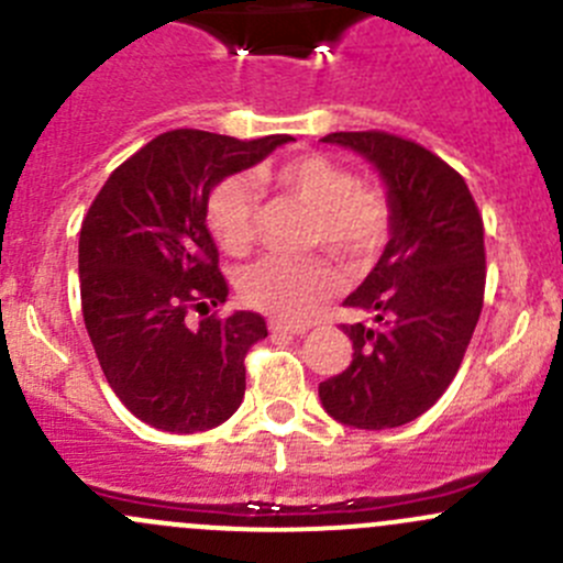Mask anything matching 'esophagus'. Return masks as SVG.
<instances>
[{
	"label": "esophagus",
	"mask_w": 563,
	"mask_h": 563,
	"mask_svg": "<svg viewBox=\"0 0 563 563\" xmlns=\"http://www.w3.org/2000/svg\"><path fill=\"white\" fill-rule=\"evenodd\" d=\"M269 332L272 334H305L308 332V327H302V323H286V321H277V318H272Z\"/></svg>",
	"instance_id": "34e87169"
}]
</instances>
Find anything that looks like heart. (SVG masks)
<instances>
[{"label": "heart", "instance_id": "heart-1", "mask_svg": "<svg viewBox=\"0 0 563 563\" xmlns=\"http://www.w3.org/2000/svg\"><path fill=\"white\" fill-rule=\"evenodd\" d=\"M261 185H272L299 198L316 212L313 245L327 247L349 266H365L387 245L391 212L387 198L340 163L323 155H302L277 166L261 168ZM258 192L253 181L234 176L214 187L207 220L225 253H245L255 234ZM338 288V275L321 258L291 261L266 255L242 275L240 294L250 308L286 321H308L323 299Z\"/></svg>", "mask_w": 563, "mask_h": 563}]
</instances>
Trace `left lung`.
I'll list each match as a JSON object with an SVG mask.
<instances>
[{"label": "left lung", "instance_id": "8db88e82", "mask_svg": "<svg viewBox=\"0 0 563 563\" xmlns=\"http://www.w3.org/2000/svg\"><path fill=\"white\" fill-rule=\"evenodd\" d=\"M321 141L371 163L391 229L378 264L343 302L371 323H343L354 356L318 384V397L349 428H400L457 376L485 297V229L463 176L424 146L378 130Z\"/></svg>", "mask_w": 563, "mask_h": 563}]
</instances>
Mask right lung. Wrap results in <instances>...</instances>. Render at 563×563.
<instances>
[{"mask_svg": "<svg viewBox=\"0 0 563 563\" xmlns=\"http://www.w3.org/2000/svg\"><path fill=\"white\" fill-rule=\"evenodd\" d=\"M288 135L240 141L172 130L117 168L78 236L81 310L108 387L166 433L223 424L245 397V354L266 338L250 310L201 318L229 299L207 229L214 187Z\"/></svg>", "mask_w": 563, "mask_h": 563, "instance_id": "right-lung-1", "label": "right lung"}]
</instances>
